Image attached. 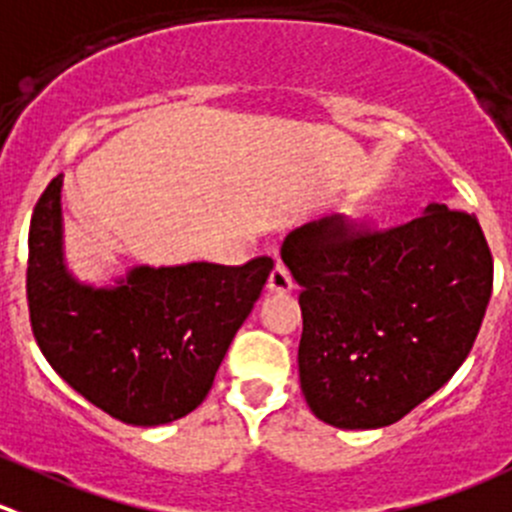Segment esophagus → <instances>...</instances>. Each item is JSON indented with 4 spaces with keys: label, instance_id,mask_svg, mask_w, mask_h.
I'll return each mask as SVG.
<instances>
[{
    "label": "esophagus",
    "instance_id": "1",
    "mask_svg": "<svg viewBox=\"0 0 512 512\" xmlns=\"http://www.w3.org/2000/svg\"><path fill=\"white\" fill-rule=\"evenodd\" d=\"M292 285H295V282H292L290 270H287V267L282 265V262H277L275 270L270 272V280H267V287H270L272 292H290Z\"/></svg>",
    "mask_w": 512,
    "mask_h": 512
}]
</instances>
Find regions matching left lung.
<instances>
[{
  "label": "left lung",
  "instance_id": "8db88e82",
  "mask_svg": "<svg viewBox=\"0 0 512 512\" xmlns=\"http://www.w3.org/2000/svg\"><path fill=\"white\" fill-rule=\"evenodd\" d=\"M282 262L302 287V395L342 430L398 423L443 388L493 290L478 220L445 205L382 232L310 222L285 237Z\"/></svg>",
  "mask_w": 512,
  "mask_h": 512
}]
</instances>
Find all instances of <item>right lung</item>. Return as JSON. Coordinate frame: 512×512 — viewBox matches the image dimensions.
<instances>
[{
	"mask_svg": "<svg viewBox=\"0 0 512 512\" xmlns=\"http://www.w3.org/2000/svg\"><path fill=\"white\" fill-rule=\"evenodd\" d=\"M62 175L34 207L27 300L32 332L69 388L127 425L185 418L207 398L232 337L275 262L132 267L112 287L79 282L64 265Z\"/></svg>",
	"mask_w": 512,
	"mask_h": 512,
	"instance_id": "add662e5",
	"label": "right lung"
}]
</instances>
